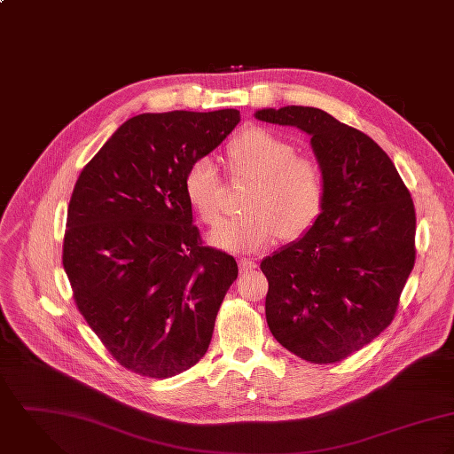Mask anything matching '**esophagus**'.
<instances>
[{
	"mask_svg": "<svg viewBox=\"0 0 454 454\" xmlns=\"http://www.w3.org/2000/svg\"><path fill=\"white\" fill-rule=\"evenodd\" d=\"M256 269V262L251 258H240L239 260V270L240 273L251 272Z\"/></svg>",
	"mask_w": 454,
	"mask_h": 454,
	"instance_id": "obj_1",
	"label": "esophagus"
}]
</instances>
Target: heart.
<instances>
[{"mask_svg":"<svg viewBox=\"0 0 454 454\" xmlns=\"http://www.w3.org/2000/svg\"><path fill=\"white\" fill-rule=\"evenodd\" d=\"M233 176L256 177L249 214L223 219L208 242L231 253L265 249L280 235L286 240L303 235L317 219L325 198V174L296 147L267 128H249L226 147ZM184 194L207 224H214L223 203V179L208 158L192 161L184 177Z\"/></svg>","mask_w":454,"mask_h":454,"instance_id":"obj_1","label":"heart"}]
</instances>
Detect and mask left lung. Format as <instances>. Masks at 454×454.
Instances as JSON below:
<instances>
[{"mask_svg":"<svg viewBox=\"0 0 454 454\" xmlns=\"http://www.w3.org/2000/svg\"><path fill=\"white\" fill-rule=\"evenodd\" d=\"M256 119L310 137L323 207L303 237L262 262L275 340L310 363L342 362L395 317L416 260V212L389 156L314 106L262 108Z\"/></svg>","mask_w":454,"mask_h":454,"instance_id":"8db88e82","label":"left lung"}]
</instances>
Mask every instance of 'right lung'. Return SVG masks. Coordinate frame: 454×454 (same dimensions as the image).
I'll return each instance as SVG.
<instances>
[{
  "instance_id": "right-lung-1",
  "label": "right lung",
  "mask_w": 454,
  "mask_h": 454,
  "mask_svg": "<svg viewBox=\"0 0 454 454\" xmlns=\"http://www.w3.org/2000/svg\"><path fill=\"white\" fill-rule=\"evenodd\" d=\"M239 121L235 108L135 115L74 187L63 267L92 332L135 373L174 377L208 349L239 267L201 246L184 177Z\"/></svg>"
}]
</instances>
